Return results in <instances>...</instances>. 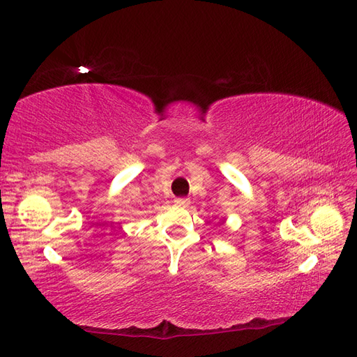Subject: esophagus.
Returning <instances> with one entry per match:
<instances>
[{
  "mask_svg": "<svg viewBox=\"0 0 357 357\" xmlns=\"http://www.w3.org/2000/svg\"><path fill=\"white\" fill-rule=\"evenodd\" d=\"M174 203H176L177 206H180V207H186V206H189V198H185V197H178V198H176L174 199Z\"/></svg>",
  "mask_w": 357,
  "mask_h": 357,
  "instance_id": "1",
  "label": "esophagus"
}]
</instances>
